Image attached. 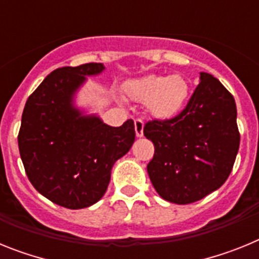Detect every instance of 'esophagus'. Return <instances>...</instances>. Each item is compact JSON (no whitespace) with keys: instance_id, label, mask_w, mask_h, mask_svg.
I'll list each match as a JSON object with an SVG mask.
<instances>
[{"instance_id":"esophagus-1","label":"esophagus","mask_w":259,"mask_h":259,"mask_svg":"<svg viewBox=\"0 0 259 259\" xmlns=\"http://www.w3.org/2000/svg\"><path fill=\"white\" fill-rule=\"evenodd\" d=\"M135 131H136L137 137L144 136V122L141 119H136L135 120Z\"/></svg>"}]
</instances>
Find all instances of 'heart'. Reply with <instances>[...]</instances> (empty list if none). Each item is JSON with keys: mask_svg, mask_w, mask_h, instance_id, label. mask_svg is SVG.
Wrapping results in <instances>:
<instances>
[{"mask_svg": "<svg viewBox=\"0 0 259 259\" xmlns=\"http://www.w3.org/2000/svg\"><path fill=\"white\" fill-rule=\"evenodd\" d=\"M134 101L145 104L154 118L170 119L182 111L189 96L188 81L182 75H146L127 87Z\"/></svg>", "mask_w": 259, "mask_h": 259, "instance_id": "obj_1", "label": "heart"}]
</instances>
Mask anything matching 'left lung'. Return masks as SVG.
Listing matches in <instances>:
<instances>
[{"label": "left lung", "mask_w": 259, "mask_h": 259, "mask_svg": "<svg viewBox=\"0 0 259 259\" xmlns=\"http://www.w3.org/2000/svg\"><path fill=\"white\" fill-rule=\"evenodd\" d=\"M236 118L233 96L217 77L200 72V84L179 115L146 123L144 135L155 149L146 168L163 200L185 205L221 188L239 152Z\"/></svg>", "instance_id": "8db88e82"}]
</instances>
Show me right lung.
I'll return each instance as SVG.
<instances>
[{
	"label": "right lung",
	"mask_w": 259,
	"mask_h": 259,
	"mask_svg": "<svg viewBox=\"0 0 259 259\" xmlns=\"http://www.w3.org/2000/svg\"><path fill=\"white\" fill-rule=\"evenodd\" d=\"M102 63L57 68L26 102L18 145L27 176L44 197L67 209H84L100 201L111 168L135 141L134 120L120 127L76 104L88 76Z\"/></svg>",
	"instance_id": "right-lung-1"
}]
</instances>
